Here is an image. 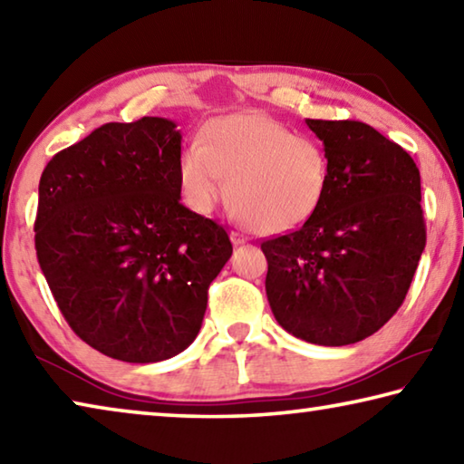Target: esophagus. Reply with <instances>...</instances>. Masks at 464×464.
Wrapping results in <instances>:
<instances>
[{
    "mask_svg": "<svg viewBox=\"0 0 464 464\" xmlns=\"http://www.w3.org/2000/svg\"><path fill=\"white\" fill-rule=\"evenodd\" d=\"M231 241H233V246H243V243L247 241V237L239 231H231Z\"/></svg>",
    "mask_w": 464,
    "mask_h": 464,
    "instance_id": "34e87169",
    "label": "esophagus"
}]
</instances>
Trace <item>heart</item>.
Here are the masks:
<instances>
[{
	"mask_svg": "<svg viewBox=\"0 0 464 464\" xmlns=\"http://www.w3.org/2000/svg\"><path fill=\"white\" fill-rule=\"evenodd\" d=\"M178 179L186 202L202 215L229 179V202L241 223L276 235L315 217L332 186V161L321 140L295 135L272 116L243 112L208 122L200 143L182 149Z\"/></svg>",
	"mask_w": 464,
	"mask_h": 464,
	"instance_id": "b5f03b06",
	"label": "heart"
}]
</instances>
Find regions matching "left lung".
Wrapping results in <instances>:
<instances>
[{
    "label": "left lung",
    "instance_id": "obj_1",
    "mask_svg": "<svg viewBox=\"0 0 464 464\" xmlns=\"http://www.w3.org/2000/svg\"><path fill=\"white\" fill-rule=\"evenodd\" d=\"M332 161L324 204L298 229L262 241L278 324L319 345L356 343L405 301L426 247L420 169L358 121H311Z\"/></svg>",
    "mask_w": 464,
    "mask_h": 464
}]
</instances>
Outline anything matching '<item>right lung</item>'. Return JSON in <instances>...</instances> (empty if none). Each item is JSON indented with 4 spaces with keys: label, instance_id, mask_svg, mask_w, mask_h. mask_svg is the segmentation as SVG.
Returning a JSON list of instances; mask_svg holds the SVG:
<instances>
[{
    "label": "right lung",
    "instance_id": "add662e5",
    "mask_svg": "<svg viewBox=\"0 0 464 464\" xmlns=\"http://www.w3.org/2000/svg\"><path fill=\"white\" fill-rule=\"evenodd\" d=\"M176 122H108L63 149L38 184L34 246L77 337L122 362H160L198 335L233 254L221 225L179 202Z\"/></svg>",
    "mask_w": 464,
    "mask_h": 464
}]
</instances>
